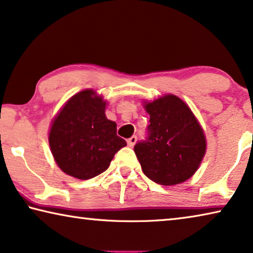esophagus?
Listing matches in <instances>:
<instances>
[{"mask_svg":"<svg viewBox=\"0 0 253 253\" xmlns=\"http://www.w3.org/2000/svg\"><path fill=\"white\" fill-rule=\"evenodd\" d=\"M136 141H137V137H136L135 135H134V136H131L130 138H128V139H127V144H128V146H129V147H133V146L135 145Z\"/></svg>","mask_w":253,"mask_h":253,"instance_id":"34e87169","label":"esophagus"}]
</instances>
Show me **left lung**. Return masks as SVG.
I'll list each match as a JSON object with an SVG mask.
<instances>
[{
  "mask_svg": "<svg viewBox=\"0 0 253 253\" xmlns=\"http://www.w3.org/2000/svg\"><path fill=\"white\" fill-rule=\"evenodd\" d=\"M147 136L134 146L144 174L163 186L181 183L194 175L206 152L203 128L181 99L168 94L146 102Z\"/></svg>",
  "mask_w": 253,
  "mask_h": 253,
  "instance_id": "8db88e82",
  "label": "left lung"
}]
</instances>
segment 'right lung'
Segmentation results:
<instances>
[{"label":"right lung","mask_w":253,"mask_h":253,"mask_svg":"<svg viewBox=\"0 0 253 253\" xmlns=\"http://www.w3.org/2000/svg\"><path fill=\"white\" fill-rule=\"evenodd\" d=\"M107 102L93 90L73 95L51 124L49 146L57 166L76 179L87 180L106 171L125 139L106 117Z\"/></svg>","instance_id":"right-lung-1"}]
</instances>
